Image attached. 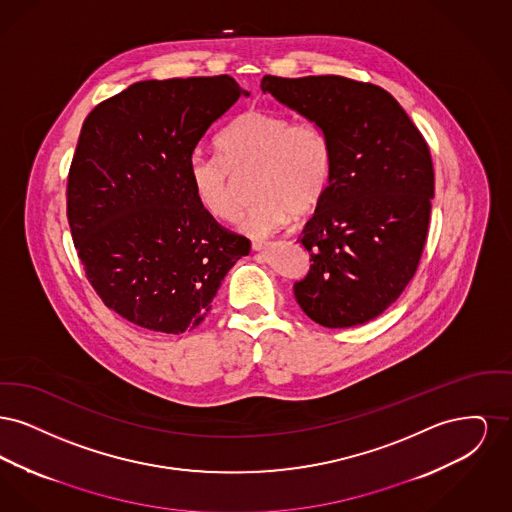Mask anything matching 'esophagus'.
<instances>
[{"instance_id": "obj_1", "label": "esophagus", "mask_w": 512, "mask_h": 512, "mask_svg": "<svg viewBox=\"0 0 512 512\" xmlns=\"http://www.w3.org/2000/svg\"><path fill=\"white\" fill-rule=\"evenodd\" d=\"M270 242H265V240H253L251 242V247L255 249V251H263V249H267Z\"/></svg>"}]
</instances>
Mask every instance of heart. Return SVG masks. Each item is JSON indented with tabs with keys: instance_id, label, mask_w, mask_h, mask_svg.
Wrapping results in <instances>:
<instances>
[{
	"instance_id": "obj_1",
	"label": "heart",
	"mask_w": 512,
	"mask_h": 512,
	"mask_svg": "<svg viewBox=\"0 0 512 512\" xmlns=\"http://www.w3.org/2000/svg\"><path fill=\"white\" fill-rule=\"evenodd\" d=\"M219 155L195 153L190 184L201 209L220 222L240 213L236 174L253 172L242 230L267 236L293 217L313 213L334 178V146L322 124L270 109H247L217 140Z\"/></svg>"
}]
</instances>
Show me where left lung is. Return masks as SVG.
<instances>
[{"label":"left lung","mask_w":512,"mask_h":512,"mask_svg":"<svg viewBox=\"0 0 512 512\" xmlns=\"http://www.w3.org/2000/svg\"><path fill=\"white\" fill-rule=\"evenodd\" d=\"M261 90L317 121L334 146V178L303 228L311 268L293 284L303 313L326 328L382 315L413 280L434 197L430 147L384 88L345 76L282 78Z\"/></svg>","instance_id":"1"}]
</instances>
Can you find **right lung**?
Masks as SVG:
<instances>
[{"instance_id":"add662e5","label":"right lung","mask_w":512,"mask_h":512,"mask_svg":"<svg viewBox=\"0 0 512 512\" xmlns=\"http://www.w3.org/2000/svg\"><path fill=\"white\" fill-rule=\"evenodd\" d=\"M242 94L228 74L142 80L82 124L67 180L74 247L101 301L140 328L194 330L251 249L201 209L188 174L199 140Z\"/></svg>"}]
</instances>
